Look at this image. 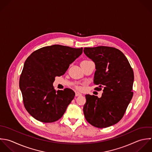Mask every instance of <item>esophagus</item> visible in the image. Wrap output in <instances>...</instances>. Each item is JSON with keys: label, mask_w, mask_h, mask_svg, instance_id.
I'll list each match as a JSON object with an SVG mask.
<instances>
[{"label": "esophagus", "mask_w": 152, "mask_h": 152, "mask_svg": "<svg viewBox=\"0 0 152 152\" xmlns=\"http://www.w3.org/2000/svg\"><path fill=\"white\" fill-rule=\"evenodd\" d=\"M82 94H80V93L79 92H76L75 93V96H82Z\"/></svg>", "instance_id": "obj_1"}]
</instances>
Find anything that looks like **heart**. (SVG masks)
Wrapping results in <instances>:
<instances>
[{"label": "heart", "mask_w": 152, "mask_h": 152, "mask_svg": "<svg viewBox=\"0 0 152 152\" xmlns=\"http://www.w3.org/2000/svg\"><path fill=\"white\" fill-rule=\"evenodd\" d=\"M84 61H87V60H84Z\"/></svg>", "instance_id": "heart-1"}]
</instances>
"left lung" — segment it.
I'll return each instance as SVG.
<instances>
[{"mask_svg": "<svg viewBox=\"0 0 152 152\" xmlns=\"http://www.w3.org/2000/svg\"><path fill=\"white\" fill-rule=\"evenodd\" d=\"M84 53L95 64V89L103 88L102 96L85 95L83 113L94 127L106 128L123 117L133 92L134 72L127 58L118 49L107 46L84 48Z\"/></svg>", "mask_w": 152, "mask_h": 152, "instance_id": "8db88e82", "label": "left lung"}]
</instances>
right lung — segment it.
<instances>
[{"label":"right lung","mask_w":152,"mask_h":152,"mask_svg":"<svg viewBox=\"0 0 152 152\" xmlns=\"http://www.w3.org/2000/svg\"><path fill=\"white\" fill-rule=\"evenodd\" d=\"M82 52L83 48L53 45L34 51L26 58L19 88L24 107L35 119L48 123L62 117L75 93L69 88L56 91L53 83Z\"/></svg>","instance_id":"1"}]
</instances>
